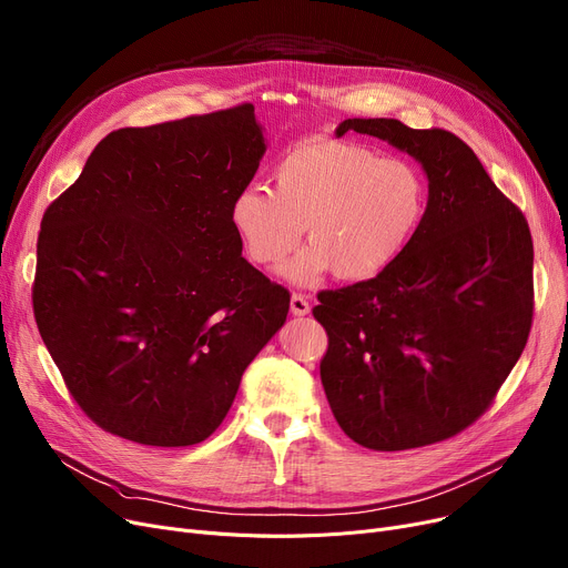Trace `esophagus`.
Segmentation results:
<instances>
[{"label": "esophagus", "instance_id": "obj_1", "mask_svg": "<svg viewBox=\"0 0 568 568\" xmlns=\"http://www.w3.org/2000/svg\"><path fill=\"white\" fill-rule=\"evenodd\" d=\"M290 311H292V315H308L311 313V302H308V296L306 294H300V292H294L292 294V300H290Z\"/></svg>", "mask_w": 568, "mask_h": 568}]
</instances>
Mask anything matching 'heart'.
I'll return each instance as SVG.
<instances>
[{"instance_id": "1", "label": "heart", "mask_w": 568, "mask_h": 568, "mask_svg": "<svg viewBox=\"0 0 568 568\" xmlns=\"http://www.w3.org/2000/svg\"><path fill=\"white\" fill-rule=\"evenodd\" d=\"M426 179L403 159L345 140H315L274 170V191L248 186L232 202V223L255 264L274 266L311 246L285 274L313 283L326 272L366 281L384 272L407 246L426 212Z\"/></svg>"}]
</instances>
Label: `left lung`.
I'll return each instance as SVG.
<instances>
[{"mask_svg":"<svg viewBox=\"0 0 568 568\" xmlns=\"http://www.w3.org/2000/svg\"><path fill=\"white\" fill-rule=\"evenodd\" d=\"M419 161L428 204L403 253L375 278L317 294L329 336L320 362L338 426L373 452L449 439L493 405L534 315L527 219L471 149L444 129L345 119Z\"/></svg>","mask_w":568,"mask_h":568,"instance_id":"8db88e82","label":"left lung"}]
</instances>
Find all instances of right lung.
Listing matches in <instances>:
<instances>
[{
	"label": "right lung",
	"mask_w": 568,
	"mask_h": 568,
	"mask_svg": "<svg viewBox=\"0 0 568 568\" xmlns=\"http://www.w3.org/2000/svg\"><path fill=\"white\" fill-rule=\"evenodd\" d=\"M251 103L105 135L43 214L39 334L78 407L146 446L212 435L290 292L242 257L232 202L257 172Z\"/></svg>",
	"instance_id": "1"
}]
</instances>
